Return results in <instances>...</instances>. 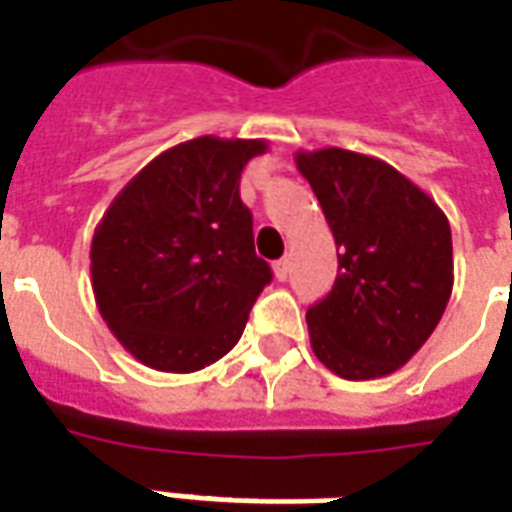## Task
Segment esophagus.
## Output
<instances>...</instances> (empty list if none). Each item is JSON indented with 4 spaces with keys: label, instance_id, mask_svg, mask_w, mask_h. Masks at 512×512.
<instances>
[{
    "label": "esophagus",
    "instance_id": "34e87169",
    "mask_svg": "<svg viewBox=\"0 0 512 512\" xmlns=\"http://www.w3.org/2000/svg\"><path fill=\"white\" fill-rule=\"evenodd\" d=\"M287 274H290V260L287 257H282V260H276L274 263V276L279 279V282H285Z\"/></svg>",
    "mask_w": 512,
    "mask_h": 512
}]
</instances>
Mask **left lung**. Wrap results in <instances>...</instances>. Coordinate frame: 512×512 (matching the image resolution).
I'll use <instances>...</instances> for the list:
<instances>
[{
    "label": "left lung",
    "instance_id": "obj_1",
    "mask_svg": "<svg viewBox=\"0 0 512 512\" xmlns=\"http://www.w3.org/2000/svg\"><path fill=\"white\" fill-rule=\"evenodd\" d=\"M339 255L333 290L306 312L317 361L342 380L388 377L426 344L453 293L445 211L388 162L295 151Z\"/></svg>",
    "mask_w": 512,
    "mask_h": 512
}]
</instances>
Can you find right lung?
Returning a JSON list of instances; mask_svg holds the SVG:
<instances>
[{
	"label": "right lung",
	"mask_w": 512,
	"mask_h": 512,
	"mask_svg": "<svg viewBox=\"0 0 512 512\" xmlns=\"http://www.w3.org/2000/svg\"><path fill=\"white\" fill-rule=\"evenodd\" d=\"M266 151L260 138L184 140L135 173L94 227V301L143 366L200 372L241 339L271 268L238 184Z\"/></svg>",
	"instance_id": "add662e5"
}]
</instances>
